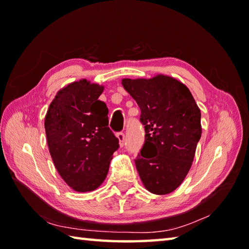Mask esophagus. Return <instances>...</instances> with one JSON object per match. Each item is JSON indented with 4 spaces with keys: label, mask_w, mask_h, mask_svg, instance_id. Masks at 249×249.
I'll return each instance as SVG.
<instances>
[{
    "label": "esophagus",
    "mask_w": 249,
    "mask_h": 249,
    "mask_svg": "<svg viewBox=\"0 0 249 249\" xmlns=\"http://www.w3.org/2000/svg\"><path fill=\"white\" fill-rule=\"evenodd\" d=\"M116 138L119 139L120 146H123L124 143H125V135H124V133H118V134H116Z\"/></svg>",
    "instance_id": "1"
}]
</instances>
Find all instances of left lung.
<instances>
[{"label": "left lung", "instance_id": "1", "mask_svg": "<svg viewBox=\"0 0 249 249\" xmlns=\"http://www.w3.org/2000/svg\"><path fill=\"white\" fill-rule=\"evenodd\" d=\"M141 110L145 143L135 160L143 186L155 195L174 192L193 165L201 138V112L189 89L176 78L122 79Z\"/></svg>", "mask_w": 249, "mask_h": 249}]
</instances>
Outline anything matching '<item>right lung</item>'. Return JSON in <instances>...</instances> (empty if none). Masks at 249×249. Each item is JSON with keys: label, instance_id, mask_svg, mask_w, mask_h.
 Wrapping results in <instances>:
<instances>
[{"label": "right lung", "instance_id": "obj_1", "mask_svg": "<svg viewBox=\"0 0 249 249\" xmlns=\"http://www.w3.org/2000/svg\"><path fill=\"white\" fill-rule=\"evenodd\" d=\"M104 86L87 79L57 91L45 116L52 160L61 178L78 193L93 192L105 181L119 139L108 127Z\"/></svg>", "mask_w": 249, "mask_h": 249}]
</instances>
